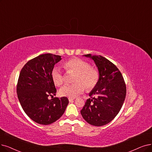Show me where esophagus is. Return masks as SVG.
<instances>
[{
	"instance_id": "34e87169",
	"label": "esophagus",
	"mask_w": 152,
	"mask_h": 152,
	"mask_svg": "<svg viewBox=\"0 0 152 152\" xmlns=\"http://www.w3.org/2000/svg\"><path fill=\"white\" fill-rule=\"evenodd\" d=\"M74 98H69V102H73L74 100Z\"/></svg>"
}]
</instances>
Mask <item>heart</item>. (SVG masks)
<instances>
[{"instance_id":"b5f03b06","label":"heart","mask_w":152,"mask_h":152,"mask_svg":"<svg viewBox=\"0 0 152 152\" xmlns=\"http://www.w3.org/2000/svg\"><path fill=\"white\" fill-rule=\"evenodd\" d=\"M64 68L67 71L76 73L74 84L65 85L60 88L59 94L61 96L74 98L82 94L85 89L87 90L93 89L99 82V73L97 69L85 60L74 58L69 60L64 64ZM53 83L56 86H60L63 83L64 76L62 71L58 67H54L51 73Z\"/></svg>"}]
</instances>
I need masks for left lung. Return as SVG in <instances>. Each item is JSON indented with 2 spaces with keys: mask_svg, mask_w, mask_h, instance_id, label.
I'll use <instances>...</instances> for the list:
<instances>
[{
  "mask_svg": "<svg viewBox=\"0 0 152 152\" xmlns=\"http://www.w3.org/2000/svg\"><path fill=\"white\" fill-rule=\"evenodd\" d=\"M83 56L94 60L99 73L96 86L89 93L80 111L89 124L105 125L117 116L126 96V86L120 70L113 63L101 56L87 54Z\"/></svg>",
  "mask_w": 152,
  "mask_h": 152,
  "instance_id": "obj_1",
  "label": "left lung"
}]
</instances>
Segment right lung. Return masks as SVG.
<instances>
[{"mask_svg": "<svg viewBox=\"0 0 152 152\" xmlns=\"http://www.w3.org/2000/svg\"><path fill=\"white\" fill-rule=\"evenodd\" d=\"M61 56L42 54L29 61L22 69L17 86L20 104L27 116L35 122L49 125L62 116L69 99L54 97L57 89L52 80V70ZM52 96L53 99H49Z\"/></svg>", "mask_w": 152, "mask_h": 152, "instance_id": "1", "label": "right lung"}]
</instances>
